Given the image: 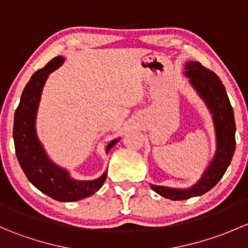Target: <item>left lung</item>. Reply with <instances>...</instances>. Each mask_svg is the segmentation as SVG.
I'll return each instance as SVG.
<instances>
[{
	"instance_id": "left-lung-1",
	"label": "left lung",
	"mask_w": 248,
	"mask_h": 248,
	"mask_svg": "<svg viewBox=\"0 0 248 248\" xmlns=\"http://www.w3.org/2000/svg\"><path fill=\"white\" fill-rule=\"evenodd\" d=\"M185 74L189 78L192 86L201 94L211 110L216 128L217 149L214 159L198 182L191 188L176 189L151 185V188L159 196L171 201H185L202 196L212 188L226 172L235 151V119L234 110L221 79L201 62L189 61L185 66Z\"/></svg>"
}]
</instances>
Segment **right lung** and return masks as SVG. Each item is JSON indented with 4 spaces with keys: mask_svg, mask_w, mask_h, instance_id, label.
Instances as JSON below:
<instances>
[{
    "mask_svg": "<svg viewBox=\"0 0 248 248\" xmlns=\"http://www.w3.org/2000/svg\"><path fill=\"white\" fill-rule=\"evenodd\" d=\"M63 57L57 56L47 62L44 68L37 71L22 91L20 103L14 114L13 138L20 167L29 181L41 192L59 202H77L92 196L103 186L107 179L104 172L99 179L79 181L69 176L68 171L60 168L47 158L36 134V114L42 90L47 76L59 68ZM119 139L110 141L107 152Z\"/></svg>",
    "mask_w": 248,
    "mask_h": 248,
    "instance_id": "right-lung-1",
    "label": "right lung"
}]
</instances>
